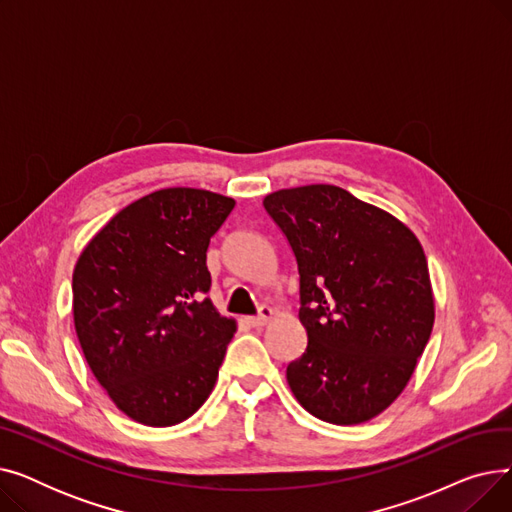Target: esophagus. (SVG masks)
Masks as SVG:
<instances>
[{
    "mask_svg": "<svg viewBox=\"0 0 512 512\" xmlns=\"http://www.w3.org/2000/svg\"><path fill=\"white\" fill-rule=\"evenodd\" d=\"M272 317H274V309L263 305V307L259 309V315H257V317H249L247 324H249L251 328H263V326L270 324Z\"/></svg>",
    "mask_w": 512,
    "mask_h": 512,
    "instance_id": "obj_1",
    "label": "esophagus"
}]
</instances>
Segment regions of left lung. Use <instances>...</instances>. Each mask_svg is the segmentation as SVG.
Instances as JSON below:
<instances>
[{
  "label": "left lung",
  "instance_id": "8db88e82",
  "mask_svg": "<svg viewBox=\"0 0 512 512\" xmlns=\"http://www.w3.org/2000/svg\"><path fill=\"white\" fill-rule=\"evenodd\" d=\"M263 207L299 263L309 342L286 369L294 398L336 425L378 417L407 388L434 328L419 238L334 184L282 188Z\"/></svg>",
  "mask_w": 512,
  "mask_h": 512
}]
</instances>
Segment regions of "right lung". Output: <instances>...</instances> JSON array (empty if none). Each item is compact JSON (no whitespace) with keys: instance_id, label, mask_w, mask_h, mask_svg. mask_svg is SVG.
<instances>
[{"instance_id":"1","label":"right lung","mask_w":512,"mask_h":512,"mask_svg":"<svg viewBox=\"0 0 512 512\" xmlns=\"http://www.w3.org/2000/svg\"><path fill=\"white\" fill-rule=\"evenodd\" d=\"M236 201L203 188H161L126 205L80 253L74 330L114 405L170 427L209 398L236 321L205 292L209 238Z\"/></svg>"}]
</instances>
